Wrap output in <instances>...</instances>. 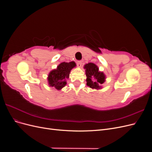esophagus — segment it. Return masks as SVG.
<instances>
[{
	"label": "esophagus",
	"instance_id": "esophagus-1",
	"mask_svg": "<svg viewBox=\"0 0 152 152\" xmlns=\"http://www.w3.org/2000/svg\"><path fill=\"white\" fill-rule=\"evenodd\" d=\"M82 63L81 61H78L77 62V65L79 67H80L82 66Z\"/></svg>",
	"mask_w": 152,
	"mask_h": 152
}]
</instances>
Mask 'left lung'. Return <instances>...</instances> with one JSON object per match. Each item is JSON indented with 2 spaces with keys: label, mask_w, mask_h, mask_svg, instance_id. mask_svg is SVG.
Masks as SVG:
<instances>
[{
  "label": "left lung",
  "mask_w": 152,
  "mask_h": 152,
  "mask_svg": "<svg viewBox=\"0 0 152 152\" xmlns=\"http://www.w3.org/2000/svg\"><path fill=\"white\" fill-rule=\"evenodd\" d=\"M84 68L87 77V85L92 89H100V85L104 83L105 80L104 73L99 72L98 66L93 63L86 64Z\"/></svg>",
  "instance_id": "1"
}]
</instances>
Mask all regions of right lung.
Masks as SVG:
<instances>
[{
  "instance_id": "add662e5",
  "label": "right lung",
  "mask_w": 152,
  "mask_h": 152,
  "mask_svg": "<svg viewBox=\"0 0 152 152\" xmlns=\"http://www.w3.org/2000/svg\"><path fill=\"white\" fill-rule=\"evenodd\" d=\"M76 66L75 62H63L58 66L57 68L52 70L48 75V82L50 86L54 87L60 90L66 84V79L69 78L72 69Z\"/></svg>"
}]
</instances>
